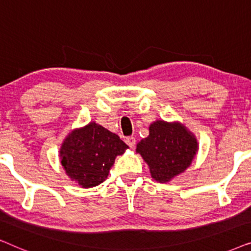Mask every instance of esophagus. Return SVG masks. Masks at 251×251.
Instances as JSON below:
<instances>
[{
	"label": "esophagus",
	"mask_w": 251,
	"mask_h": 251,
	"mask_svg": "<svg viewBox=\"0 0 251 251\" xmlns=\"http://www.w3.org/2000/svg\"><path fill=\"white\" fill-rule=\"evenodd\" d=\"M126 143L128 144V146L130 147V149H133L136 145V138L135 137H128V138H126Z\"/></svg>",
	"instance_id": "34e87169"
}]
</instances>
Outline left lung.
I'll list each match as a JSON object with an SVG mask.
<instances>
[{
  "instance_id": "1",
  "label": "left lung",
  "mask_w": 251,
  "mask_h": 251,
  "mask_svg": "<svg viewBox=\"0 0 251 251\" xmlns=\"http://www.w3.org/2000/svg\"><path fill=\"white\" fill-rule=\"evenodd\" d=\"M149 130L150 135L137 144L136 152L147 163L154 180L168 183L193 162L199 151L198 139L180 122L156 120Z\"/></svg>"
}]
</instances>
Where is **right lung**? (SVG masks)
<instances>
[{"instance_id":"1","label":"right lung","mask_w":251,"mask_h":251,"mask_svg":"<svg viewBox=\"0 0 251 251\" xmlns=\"http://www.w3.org/2000/svg\"><path fill=\"white\" fill-rule=\"evenodd\" d=\"M116 133L96 122L72 130L61 144L59 156L71 180L83 188L106 180L115 157L128 149Z\"/></svg>"}]
</instances>
